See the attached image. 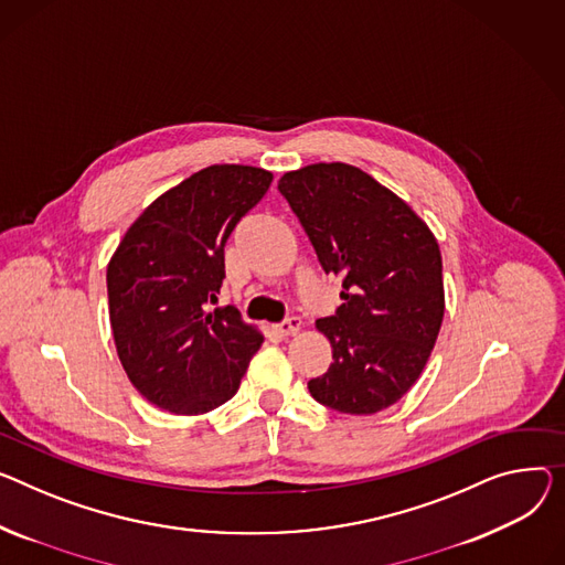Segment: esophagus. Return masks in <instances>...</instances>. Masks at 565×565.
I'll use <instances>...</instances> for the list:
<instances>
[{
  "label": "esophagus",
  "instance_id": "1",
  "mask_svg": "<svg viewBox=\"0 0 565 565\" xmlns=\"http://www.w3.org/2000/svg\"><path fill=\"white\" fill-rule=\"evenodd\" d=\"M281 335H297L299 331H302V320L299 318H288V320H284L281 324H277L275 327Z\"/></svg>",
  "mask_w": 565,
  "mask_h": 565
}]
</instances>
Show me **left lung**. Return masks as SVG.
Here are the masks:
<instances>
[{"mask_svg":"<svg viewBox=\"0 0 565 565\" xmlns=\"http://www.w3.org/2000/svg\"><path fill=\"white\" fill-rule=\"evenodd\" d=\"M322 270L343 277L335 316L316 322L331 365L313 399L372 416L418 382L445 313L440 247L427 222L377 179L348 163H311L279 179Z\"/></svg>","mask_w":565,"mask_h":565,"instance_id":"8db88e82","label":"left lung"}]
</instances>
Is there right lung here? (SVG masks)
<instances>
[{
	"label": "right lung",
	"instance_id": "right-lung-1",
	"mask_svg": "<svg viewBox=\"0 0 565 565\" xmlns=\"http://www.w3.org/2000/svg\"><path fill=\"white\" fill-rule=\"evenodd\" d=\"M273 172L209 166L159 195L106 268L113 341L136 391L177 416L224 404L263 343L258 327L220 307L224 243L268 193Z\"/></svg>",
	"mask_w": 565,
	"mask_h": 565
}]
</instances>
